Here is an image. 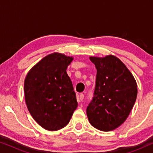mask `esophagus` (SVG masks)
<instances>
[{"instance_id":"1","label":"esophagus","mask_w":153,"mask_h":153,"mask_svg":"<svg viewBox=\"0 0 153 153\" xmlns=\"http://www.w3.org/2000/svg\"><path fill=\"white\" fill-rule=\"evenodd\" d=\"M83 98H84V95L83 93H80V95H79V99H80V100H83Z\"/></svg>"}]
</instances>
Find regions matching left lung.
<instances>
[{
    "label": "left lung",
    "instance_id": "8db88e82",
    "mask_svg": "<svg viewBox=\"0 0 153 153\" xmlns=\"http://www.w3.org/2000/svg\"><path fill=\"white\" fill-rule=\"evenodd\" d=\"M97 69L94 96L86 108L88 118L96 129L114 130L123 124L132 109L137 84L125 64L113 55L90 57Z\"/></svg>",
    "mask_w": 153,
    "mask_h": 153
}]
</instances>
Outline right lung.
<instances>
[{
	"instance_id": "right-lung-1",
	"label": "right lung",
	"mask_w": 153,
	"mask_h": 153,
	"mask_svg": "<svg viewBox=\"0 0 153 153\" xmlns=\"http://www.w3.org/2000/svg\"><path fill=\"white\" fill-rule=\"evenodd\" d=\"M73 58L53 53L43 58L26 75L25 100L33 119L44 129L65 127L78 106L67 68Z\"/></svg>"
}]
</instances>
